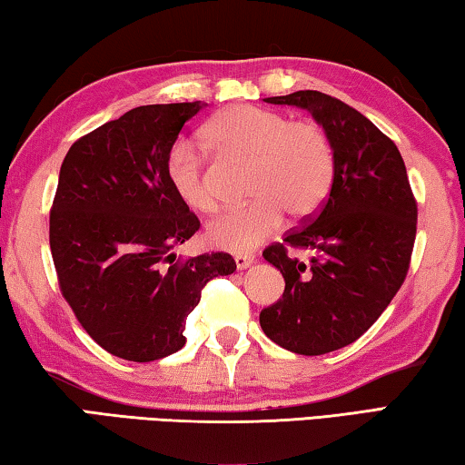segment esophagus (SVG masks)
<instances>
[{
    "label": "esophagus",
    "mask_w": 465,
    "mask_h": 465,
    "mask_svg": "<svg viewBox=\"0 0 465 465\" xmlns=\"http://www.w3.org/2000/svg\"><path fill=\"white\" fill-rule=\"evenodd\" d=\"M233 261H235V266H238L240 271H243V269H248V266L254 264L256 258H254V254H235Z\"/></svg>",
    "instance_id": "esophagus-1"
}]
</instances>
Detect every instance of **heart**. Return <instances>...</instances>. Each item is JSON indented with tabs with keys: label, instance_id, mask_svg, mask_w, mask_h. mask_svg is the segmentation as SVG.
<instances>
[{
	"label": "heart",
	"instance_id": "obj_1",
	"mask_svg": "<svg viewBox=\"0 0 465 465\" xmlns=\"http://www.w3.org/2000/svg\"><path fill=\"white\" fill-rule=\"evenodd\" d=\"M204 139L222 152L250 162L243 207L227 209L207 227V240L230 252H250L269 240L282 215L305 219L316 213L332 188L336 157L324 127L289 121L271 108L238 104L217 114ZM172 191L196 213H213L217 193L199 147L180 139L166 162Z\"/></svg>",
	"mask_w": 465,
	"mask_h": 465
}]
</instances>
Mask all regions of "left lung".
I'll return each instance as SVG.
<instances>
[{"label":"left lung","mask_w":465,"mask_h":465,"mask_svg":"<svg viewBox=\"0 0 465 465\" xmlns=\"http://www.w3.org/2000/svg\"><path fill=\"white\" fill-rule=\"evenodd\" d=\"M310 110L328 133L336 170L316 215L262 252L285 291L261 312L264 334L297 355L355 342L402 287L416 238V201L396 143L342 100L316 90L264 98ZM291 249H308L303 263Z\"/></svg>","instance_id":"8db88e82"}]
</instances>
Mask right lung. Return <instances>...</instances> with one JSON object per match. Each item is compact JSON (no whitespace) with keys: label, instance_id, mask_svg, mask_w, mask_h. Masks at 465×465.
Segmentation results:
<instances>
[{"label":"right lung","instance_id":"1","mask_svg":"<svg viewBox=\"0 0 465 465\" xmlns=\"http://www.w3.org/2000/svg\"><path fill=\"white\" fill-rule=\"evenodd\" d=\"M204 104H149L69 147L49 242L61 293L110 355L149 363L180 351L186 316L211 279L232 274L225 252L176 258L201 222L172 191L166 162Z\"/></svg>","mask_w":465,"mask_h":465}]
</instances>
